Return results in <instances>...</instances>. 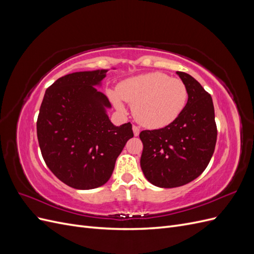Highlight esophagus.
Segmentation results:
<instances>
[{"label": "esophagus", "instance_id": "34e87169", "mask_svg": "<svg viewBox=\"0 0 254 254\" xmlns=\"http://www.w3.org/2000/svg\"><path fill=\"white\" fill-rule=\"evenodd\" d=\"M132 130H133V134H134L135 136H137V135L140 134V128L137 127V126L133 125V126H132Z\"/></svg>", "mask_w": 254, "mask_h": 254}]
</instances>
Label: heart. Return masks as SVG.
<instances>
[{
	"label": "heart",
	"instance_id": "heart-1",
	"mask_svg": "<svg viewBox=\"0 0 254 254\" xmlns=\"http://www.w3.org/2000/svg\"><path fill=\"white\" fill-rule=\"evenodd\" d=\"M117 94L109 96L114 106L123 110V101L132 106L135 120L150 129L171 125L180 117L188 104L189 90L181 79L164 73L152 72L128 78L119 83Z\"/></svg>",
	"mask_w": 254,
	"mask_h": 254
}]
</instances>
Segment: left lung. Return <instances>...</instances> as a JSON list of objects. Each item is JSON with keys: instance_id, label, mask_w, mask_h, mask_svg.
Returning <instances> with one entry per match:
<instances>
[{"instance_id": "1", "label": "left lung", "mask_w": 254, "mask_h": 254, "mask_svg": "<svg viewBox=\"0 0 254 254\" xmlns=\"http://www.w3.org/2000/svg\"><path fill=\"white\" fill-rule=\"evenodd\" d=\"M176 73L189 90L186 108L171 125L140 133L143 174L153 186L164 189L184 186L200 176L217 140L211 95L190 75Z\"/></svg>"}]
</instances>
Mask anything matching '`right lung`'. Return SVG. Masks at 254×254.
<instances>
[{"mask_svg":"<svg viewBox=\"0 0 254 254\" xmlns=\"http://www.w3.org/2000/svg\"><path fill=\"white\" fill-rule=\"evenodd\" d=\"M107 71L75 72L58 78L45 91L38 115L37 136L44 162L73 189L104 186L133 136L130 123L112 124L106 111L111 108L109 99L95 88Z\"/></svg>","mask_w":254,"mask_h":254,"instance_id":"1","label":"right lung"}]
</instances>
